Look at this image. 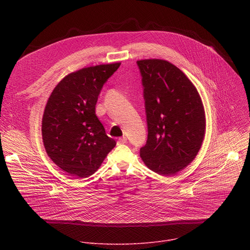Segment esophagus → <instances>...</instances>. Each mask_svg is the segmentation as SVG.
<instances>
[{
	"label": "esophagus",
	"mask_w": 250,
	"mask_h": 250,
	"mask_svg": "<svg viewBox=\"0 0 250 250\" xmlns=\"http://www.w3.org/2000/svg\"><path fill=\"white\" fill-rule=\"evenodd\" d=\"M125 144H126V137L125 136L120 137L118 139V145H125Z\"/></svg>",
	"instance_id": "esophagus-1"
}]
</instances>
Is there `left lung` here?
Masks as SVG:
<instances>
[{"instance_id":"1","label":"left lung","mask_w":250,"mask_h":250,"mask_svg":"<svg viewBox=\"0 0 250 250\" xmlns=\"http://www.w3.org/2000/svg\"><path fill=\"white\" fill-rule=\"evenodd\" d=\"M147 124L140 157L152 171L169 176L198 154L206 119L200 95L188 77L166 60H138Z\"/></svg>"}]
</instances>
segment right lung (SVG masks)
I'll return each mask as SVG.
<instances>
[{
	"label": "right lung",
	"instance_id": "right-lung-1",
	"mask_svg": "<svg viewBox=\"0 0 250 250\" xmlns=\"http://www.w3.org/2000/svg\"><path fill=\"white\" fill-rule=\"evenodd\" d=\"M120 65H97L71 73L47 101L42 127L43 145L51 160L71 176L89 177L116 146L95 109L103 86Z\"/></svg>",
	"mask_w": 250,
	"mask_h": 250
}]
</instances>
